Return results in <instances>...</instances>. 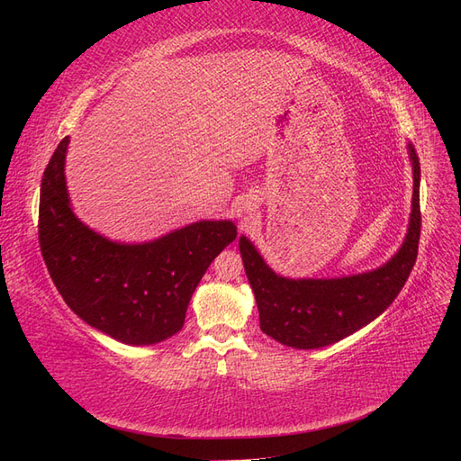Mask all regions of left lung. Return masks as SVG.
I'll list each match as a JSON object with an SVG mask.
<instances>
[{
    "mask_svg": "<svg viewBox=\"0 0 461 461\" xmlns=\"http://www.w3.org/2000/svg\"><path fill=\"white\" fill-rule=\"evenodd\" d=\"M408 156L413 196L406 239L381 267L334 278H290L275 273L252 240L240 236L239 248L256 296L259 327L267 337L298 350H315L350 337L394 302L413 269L421 232V169L413 144H408Z\"/></svg>",
    "mask_w": 461,
    "mask_h": 461,
    "instance_id": "8db88e82",
    "label": "left lung"
}]
</instances>
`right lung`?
<instances>
[{
  "label": "right lung",
  "instance_id": "right-lung-1",
  "mask_svg": "<svg viewBox=\"0 0 461 461\" xmlns=\"http://www.w3.org/2000/svg\"><path fill=\"white\" fill-rule=\"evenodd\" d=\"M65 136L40 190V249L53 285L82 321L117 342L151 346L185 325L190 298L212 261L236 239L232 221H196L156 240L117 242L73 212Z\"/></svg>",
  "mask_w": 461,
  "mask_h": 461
}]
</instances>
